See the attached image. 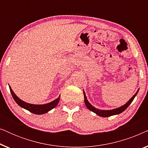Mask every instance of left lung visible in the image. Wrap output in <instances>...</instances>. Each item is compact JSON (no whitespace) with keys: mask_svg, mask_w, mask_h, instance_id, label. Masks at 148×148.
Masks as SVG:
<instances>
[{"mask_svg":"<svg viewBox=\"0 0 148 148\" xmlns=\"http://www.w3.org/2000/svg\"><path fill=\"white\" fill-rule=\"evenodd\" d=\"M138 91H139V90H137L136 94H135L134 96H133L132 98H131L130 100H129L128 102L126 103V104H125V105H123V106H121L118 108L113 109V110H99V109H97V108H95V107L93 106L92 105L88 102V100H87V97L86 96V94H85V92H84V99H85L84 102H85V104H86V106H87V108H88L90 110L92 111V112H94V113H96V114H98V116H100L108 117V116H112V115L119 114H120V113L123 112L124 110H126L127 107H128L129 105L131 104V102H132L133 100H134L135 97L136 96L137 93H138Z\"/></svg>","mask_w":148,"mask_h":148,"instance_id":"1","label":"left lung"}]
</instances>
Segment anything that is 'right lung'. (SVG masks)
Masks as SVG:
<instances>
[{"label": "right lung", "instance_id": "right-lung-1", "mask_svg": "<svg viewBox=\"0 0 148 148\" xmlns=\"http://www.w3.org/2000/svg\"><path fill=\"white\" fill-rule=\"evenodd\" d=\"M9 89H10V91H11V95L12 96H13L14 100L17 102V104L19 105V106L36 114H45V113L48 112V111H50V110H52V108H54V107L58 104V103L59 102V100H60V96H59V97H58L57 99H56L55 100L52 101V102L48 103V104H42V105L31 104H29V103L23 102V100H21V99L18 98V97L14 94L13 91L11 90V87H9Z\"/></svg>", "mask_w": 148, "mask_h": 148}]
</instances>
